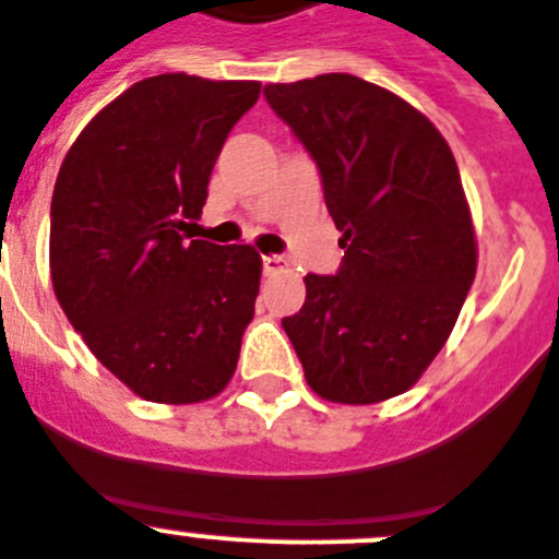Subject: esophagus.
Here are the masks:
<instances>
[{"label":"esophagus","instance_id":"esophagus-1","mask_svg":"<svg viewBox=\"0 0 559 559\" xmlns=\"http://www.w3.org/2000/svg\"><path fill=\"white\" fill-rule=\"evenodd\" d=\"M261 267H264V275H275V273H284L289 267V261L281 259V255H264L261 259Z\"/></svg>","mask_w":559,"mask_h":559}]
</instances>
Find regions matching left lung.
Returning <instances> with one entry per match:
<instances>
[{
    "label": "left lung",
    "mask_w": 559,
    "mask_h": 559,
    "mask_svg": "<svg viewBox=\"0 0 559 559\" xmlns=\"http://www.w3.org/2000/svg\"><path fill=\"white\" fill-rule=\"evenodd\" d=\"M323 178L342 230L336 275H306L284 331L331 404H379L417 384L474 284V217L454 153L415 105L354 74L264 85Z\"/></svg>",
    "instance_id": "8db88e82"
}]
</instances>
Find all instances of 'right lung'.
Returning <instances> with one entry per match:
<instances>
[{
  "instance_id": "right-lung-1",
  "label": "right lung",
  "mask_w": 559,
  "mask_h": 559,
  "mask_svg": "<svg viewBox=\"0 0 559 559\" xmlns=\"http://www.w3.org/2000/svg\"><path fill=\"white\" fill-rule=\"evenodd\" d=\"M259 80L155 74L105 105L60 164L49 275L94 356L139 399L200 404L228 386L261 255L186 242L219 150Z\"/></svg>"
}]
</instances>
